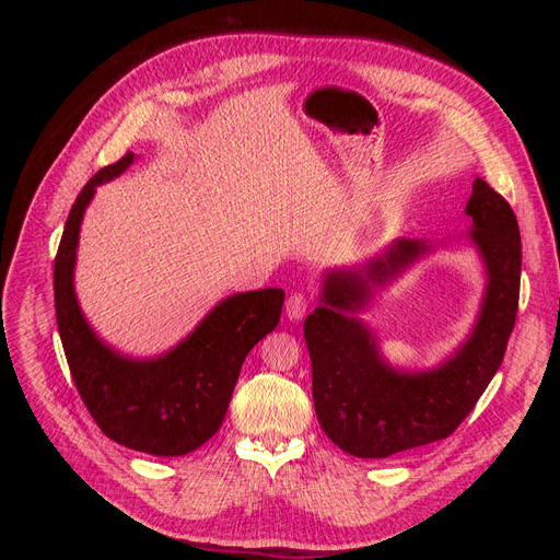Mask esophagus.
<instances>
[{
    "mask_svg": "<svg viewBox=\"0 0 560 560\" xmlns=\"http://www.w3.org/2000/svg\"><path fill=\"white\" fill-rule=\"evenodd\" d=\"M308 308H311V299H308L306 294H303V292H294L290 299H287V303H284L287 317L294 319V322L306 317Z\"/></svg>",
    "mask_w": 560,
    "mask_h": 560,
    "instance_id": "1",
    "label": "esophagus"
}]
</instances>
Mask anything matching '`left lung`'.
<instances>
[{"mask_svg": "<svg viewBox=\"0 0 560 560\" xmlns=\"http://www.w3.org/2000/svg\"><path fill=\"white\" fill-rule=\"evenodd\" d=\"M465 214L469 241L486 264L481 313L453 358L428 371H397L378 352L376 336L354 313L432 247L395 241L364 266L329 270L319 306L303 322L313 364V401L322 430L358 457H387L446 439L479 401L502 364L521 284L516 214L495 189L474 179Z\"/></svg>", "mask_w": 560, "mask_h": 560, "instance_id": "obj_1", "label": "left lung"}]
</instances>
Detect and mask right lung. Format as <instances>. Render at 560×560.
<instances>
[{
  "instance_id": "right-lung-1",
  "label": "right lung",
  "mask_w": 560,
  "mask_h": 560,
  "mask_svg": "<svg viewBox=\"0 0 560 560\" xmlns=\"http://www.w3.org/2000/svg\"><path fill=\"white\" fill-rule=\"evenodd\" d=\"M135 154L97 171L77 196L54 266L56 319L67 364L89 413L112 442L149 455H186L222 428L247 352L280 322V287L224 299L171 352L130 360L100 341L74 294L83 212L95 186L121 175Z\"/></svg>"
}]
</instances>
